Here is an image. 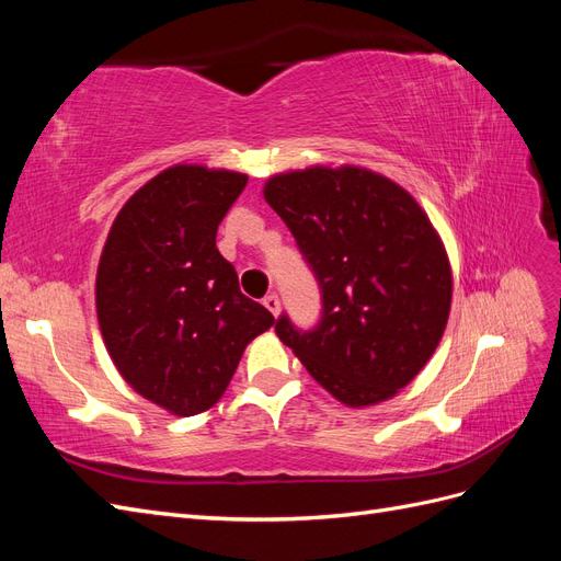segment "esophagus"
<instances>
[{"mask_svg": "<svg viewBox=\"0 0 561 561\" xmlns=\"http://www.w3.org/2000/svg\"><path fill=\"white\" fill-rule=\"evenodd\" d=\"M262 304H264V307H266L271 313H274V316L280 313V299H278V295H274V293L266 295V297L262 299Z\"/></svg>", "mask_w": 561, "mask_h": 561, "instance_id": "esophagus-1", "label": "esophagus"}]
</instances>
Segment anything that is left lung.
<instances>
[{
	"label": "left lung",
	"instance_id": "left-lung-1",
	"mask_svg": "<svg viewBox=\"0 0 561 561\" xmlns=\"http://www.w3.org/2000/svg\"><path fill=\"white\" fill-rule=\"evenodd\" d=\"M264 198L322 293L318 328L276 334L346 407L393 398L431 360L451 309V266L428 215L400 184L360 165L268 178Z\"/></svg>",
	"mask_w": 561,
	"mask_h": 561
}]
</instances>
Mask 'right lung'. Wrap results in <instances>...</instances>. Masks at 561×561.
Segmentation results:
<instances>
[{
  "label": "right lung",
  "mask_w": 561,
  "mask_h": 561,
  "mask_svg": "<svg viewBox=\"0 0 561 561\" xmlns=\"http://www.w3.org/2000/svg\"><path fill=\"white\" fill-rule=\"evenodd\" d=\"M248 175L178 163L118 210L100 254L95 309L110 358L145 400L175 416L210 410L245 346L274 325L215 245Z\"/></svg>",
  "instance_id": "obj_1"
}]
</instances>
